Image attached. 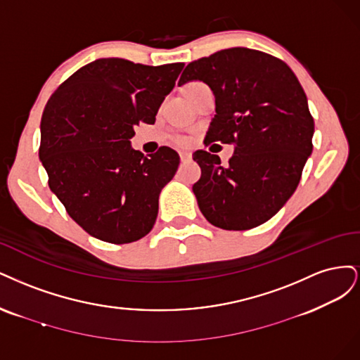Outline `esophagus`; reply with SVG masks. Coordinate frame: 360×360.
<instances>
[{
	"label": "esophagus",
	"instance_id": "obj_1",
	"mask_svg": "<svg viewBox=\"0 0 360 360\" xmlns=\"http://www.w3.org/2000/svg\"><path fill=\"white\" fill-rule=\"evenodd\" d=\"M179 157H181V161H190L191 160V153H185V150H182V153H179Z\"/></svg>",
	"mask_w": 360,
	"mask_h": 360
}]
</instances>
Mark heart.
Wrapping results in <instances>:
<instances>
[{
	"instance_id": "1",
	"label": "heart",
	"mask_w": 360,
	"mask_h": 360,
	"mask_svg": "<svg viewBox=\"0 0 360 360\" xmlns=\"http://www.w3.org/2000/svg\"><path fill=\"white\" fill-rule=\"evenodd\" d=\"M191 85H194V84H188L187 86H191ZM187 86H185V88H187ZM181 142H184V141H181Z\"/></svg>"
}]
</instances>
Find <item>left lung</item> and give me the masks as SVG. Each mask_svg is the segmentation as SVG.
Wrapping results in <instances>:
<instances>
[{
  "label": "left lung",
  "instance_id": "1",
  "mask_svg": "<svg viewBox=\"0 0 360 360\" xmlns=\"http://www.w3.org/2000/svg\"><path fill=\"white\" fill-rule=\"evenodd\" d=\"M200 80L215 96L206 143H233L227 166L195 150L202 176L193 193L215 227L248 230L271 219L295 193L312 153V120L297 77L278 58L230 48L190 63L179 86Z\"/></svg>",
  "mask_w": 360,
  "mask_h": 360
}]
</instances>
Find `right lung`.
Instances as JSON below:
<instances>
[{"label": "right lung", "mask_w": 360, "mask_h": 360, "mask_svg": "<svg viewBox=\"0 0 360 360\" xmlns=\"http://www.w3.org/2000/svg\"><path fill=\"white\" fill-rule=\"evenodd\" d=\"M182 68L100 58L46 104L39 157L49 188L91 236L130 243L154 227L160 193L175 176L179 155L161 146L146 158L131 148V137L139 122H155Z\"/></svg>", "instance_id": "1"}]
</instances>
